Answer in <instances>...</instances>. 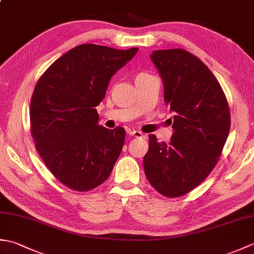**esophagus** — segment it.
Masks as SVG:
<instances>
[{"mask_svg":"<svg viewBox=\"0 0 254 254\" xmlns=\"http://www.w3.org/2000/svg\"><path fill=\"white\" fill-rule=\"evenodd\" d=\"M127 133L130 134L131 136H135V137H143V136H144V134H143L142 132L135 131V130H128Z\"/></svg>","mask_w":254,"mask_h":254,"instance_id":"esophagus-1","label":"esophagus"}]
</instances>
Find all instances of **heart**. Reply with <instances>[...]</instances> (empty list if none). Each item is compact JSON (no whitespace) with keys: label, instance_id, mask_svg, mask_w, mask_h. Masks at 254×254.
<instances>
[{"label":"heart","instance_id":"obj_1","mask_svg":"<svg viewBox=\"0 0 254 254\" xmlns=\"http://www.w3.org/2000/svg\"><path fill=\"white\" fill-rule=\"evenodd\" d=\"M141 75H146V74H145V73H141V74H138L137 76H141Z\"/></svg>","mask_w":254,"mask_h":254}]
</instances>
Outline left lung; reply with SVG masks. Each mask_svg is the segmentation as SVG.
<instances>
[{
  "label": "left lung",
  "mask_w": 254,
  "mask_h": 254,
  "mask_svg": "<svg viewBox=\"0 0 254 254\" xmlns=\"http://www.w3.org/2000/svg\"><path fill=\"white\" fill-rule=\"evenodd\" d=\"M163 78L164 98L175 113L169 143L154 134L143 166L152 187L167 197L192 191L214 169L230 130L227 98L209 68L183 49L150 56Z\"/></svg>",
  "instance_id": "left-lung-1"
}]
</instances>
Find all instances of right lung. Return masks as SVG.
<instances>
[{
    "instance_id": "1",
    "label": "right lung",
    "mask_w": 254,
    "mask_h": 254,
    "mask_svg": "<svg viewBox=\"0 0 254 254\" xmlns=\"http://www.w3.org/2000/svg\"><path fill=\"white\" fill-rule=\"evenodd\" d=\"M137 50L79 45L53 62L36 84L29 111L35 147L51 174L74 191L105 182L121 154L126 130L99 126L96 107L113 74Z\"/></svg>"
}]
</instances>
